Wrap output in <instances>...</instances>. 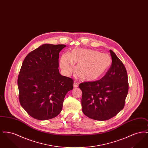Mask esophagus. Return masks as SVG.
Wrapping results in <instances>:
<instances>
[{"label":"esophagus","mask_w":148,"mask_h":148,"mask_svg":"<svg viewBox=\"0 0 148 148\" xmlns=\"http://www.w3.org/2000/svg\"><path fill=\"white\" fill-rule=\"evenodd\" d=\"M73 86H74V88H77L78 87V86H79V84L77 83V82H74V84H73Z\"/></svg>","instance_id":"1"}]
</instances>
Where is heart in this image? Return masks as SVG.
Here are the masks:
<instances>
[{"mask_svg": "<svg viewBox=\"0 0 148 148\" xmlns=\"http://www.w3.org/2000/svg\"><path fill=\"white\" fill-rule=\"evenodd\" d=\"M112 64L110 56L95 50L73 49L61 56L60 65L64 72L69 74L73 71V64H77L75 73L84 82H94L103 77Z\"/></svg>", "mask_w": 148, "mask_h": 148, "instance_id": "obj_1", "label": "heart"}]
</instances>
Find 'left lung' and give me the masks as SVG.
Masks as SVG:
<instances>
[{"mask_svg": "<svg viewBox=\"0 0 148 148\" xmlns=\"http://www.w3.org/2000/svg\"><path fill=\"white\" fill-rule=\"evenodd\" d=\"M112 64L106 75L94 82L80 83L82 111L94 120L112 118L124 108L129 90L128 78L124 65L110 50Z\"/></svg>", "mask_w": 148, "mask_h": 148, "instance_id": "left-lung-1", "label": "left lung"}]
</instances>
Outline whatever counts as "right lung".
Listing matches in <instances>:
<instances>
[{
    "mask_svg": "<svg viewBox=\"0 0 148 148\" xmlns=\"http://www.w3.org/2000/svg\"><path fill=\"white\" fill-rule=\"evenodd\" d=\"M65 45L45 44L24 59L18 78L19 99L30 116L40 120L56 117L73 80L59 71V53Z\"/></svg>",
    "mask_w": 148,
    "mask_h": 148,
    "instance_id": "1",
    "label": "right lung"
}]
</instances>
